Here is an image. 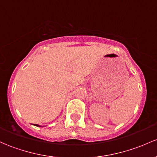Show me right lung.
Returning a JSON list of instances; mask_svg holds the SVG:
<instances>
[{"mask_svg":"<svg viewBox=\"0 0 157 157\" xmlns=\"http://www.w3.org/2000/svg\"><path fill=\"white\" fill-rule=\"evenodd\" d=\"M34 126H38V127H41L40 126H39V125H37V124H34Z\"/></svg>","mask_w":157,"mask_h":157,"instance_id":"add662e5","label":"right lung"}]
</instances>
